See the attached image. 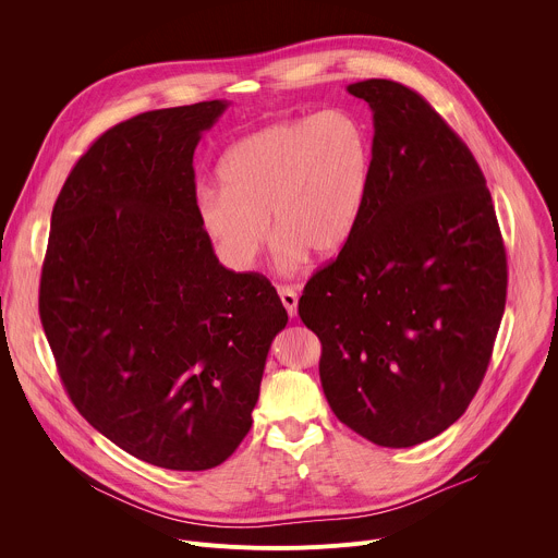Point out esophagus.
I'll use <instances>...</instances> for the list:
<instances>
[{
    "label": "esophagus",
    "mask_w": 558,
    "mask_h": 558,
    "mask_svg": "<svg viewBox=\"0 0 558 558\" xmlns=\"http://www.w3.org/2000/svg\"><path fill=\"white\" fill-rule=\"evenodd\" d=\"M278 293H280V300L287 308V313L293 317L298 315V291L293 287H287V284H280L278 287Z\"/></svg>",
    "instance_id": "1"
}]
</instances>
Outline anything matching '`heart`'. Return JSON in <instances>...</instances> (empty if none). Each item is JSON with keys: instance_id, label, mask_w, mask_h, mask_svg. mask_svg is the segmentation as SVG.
I'll list each match as a JSON object with an SVG mask.
<instances>
[{"instance_id": "1", "label": "heart", "mask_w": 558, "mask_h": 558, "mask_svg": "<svg viewBox=\"0 0 558 558\" xmlns=\"http://www.w3.org/2000/svg\"><path fill=\"white\" fill-rule=\"evenodd\" d=\"M373 143L360 117L329 108L263 128L231 145L218 163L220 192L203 190L198 222L218 256L250 269L278 235V263L293 269L306 252L333 256L362 218Z\"/></svg>"}]
</instances>
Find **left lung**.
Here are the masks:
<instances>
[{
	"instance_id": "obj_1",
	"label": "left lung",
	"mask_w": 558,
	"mask_h": 558,
	"mask_svg": "<svg viewBox=\"0 0 558 558\" xmlns=\"http://www.w3.org/2000/svg\"><path fill=\"white\" fill-rule=\"evenodd\" d=\"M373 110L362 218L298 302L320 338L336 417L386 448L452 426L488 371L508 291L490 190L468 145L415 90L366 78Z\"/></svg>"
}]
</instances>
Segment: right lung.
Instances as JSON below:
<instances>
[{"label":"right lung","instance_id":"right-lung-1","mask_svg":"<svg viewBox=\"0 0 558 558\" xmlns=\"http://www.w3.org/2000/svg\"><path fill=\"white\" fill-rule=\"evenodd\" d=\"M227 101L136 114L74 163L52 207L39 317L90 426L168 470L222 463L252 428L274 284L225 269L196 211L194 149Z\"/></svg>","mask_w":558,"mask_h":558}]
</instances>
